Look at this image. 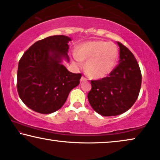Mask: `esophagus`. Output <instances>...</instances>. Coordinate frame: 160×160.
<instances>
[{
  "label": "esophagus",
  "instance_id": "34e87169",
  "mask_svg": "<svg viewBox=\"0 0 160 160\" xmlns=\"http://www.w3.org/2000/svg\"><path fill=\"white\" fill-rule=\"evenodd\" d=\"M87 80H88L87 78H85V77H83V76H82V77L81 78V79H80V82H85V81H87Z\"/></svg>",
  "mask_w": 160,
  "mask_h": 160
}]
</instances>
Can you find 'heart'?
<instances>
[{
    "instance_id": "heart-1",
    "label": "heart",
    "mask_w": 160,
    "mask_h": 160,
    "mask_svg": "<svg viewBox=\"0 0 160 160\" xmlns=\"http://www.w3.org/2000/svg\"><path fill=\"white\" fill-rule=\"evenodd\" d=\"M118 48L115 44L102 40L89 41L80 45L73 53L75 64L86 61L87 73L92 78H102L109 75L116 67Z\"/></svg>"
}]
</instances>
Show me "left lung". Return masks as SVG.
Segmentation results:
<instances>
[{"instance_id":"1","label":"left lung","mask_w":160,"mask_h":160,"mask_svg":"<svg viewBox=\"0 0 160 160\" xmlns=\"http://www.w3.org/2000/svg\"><path fill=\"white\" fill-rule=\"evenodd\" d=\"M120 63L109 77L91 80L88 94L94 111L101 115L116 116L128 111L138 98L141 85V72L131 51L118 42Z\"/></svg>"}]
</instances>
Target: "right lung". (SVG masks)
<instances>
[{
    "label": "right lung",
    "instance_id": "1",
    "mask_svg": "<svg viewBox=\"0 0 160 160\" xmlns=\"http://www.w3.org/2000/svg\"><path fill=\"white\" fill-rule=\"evenodd\" d=\"M71 39L64 35L50 36L35 42L20 58L17 91L24 104L36 112L50 114L59 109L81 74L72 73L62 64Z\"/></svg>",
    "mask_w": 160,
    "mask_h": 160
}]
</instances>
